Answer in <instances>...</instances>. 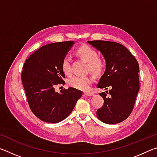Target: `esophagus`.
I'll return each mask as SVG.
<instances>
[{
	"mask_svg": "<svg viewBox=\"0 0 157 157\" xmlns=\"http://www.w3.org/2000/svg\"><path fill=\"white\" fill-rule=\"evenodd\" d=\"M84 94V95H87V96H92V95H94V93L91 91H85Z\"/></svg>",
	"mask_w": 157,
	"mask_h": 157,
	"instance_id": "esophagus-1",
	"label": "esophagus"
}]
</instances>
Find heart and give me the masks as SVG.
Instances as JSON below:
<instances>
[{
  "mask_svg": "<svg viewBox=\"0 0 157 157\" xmlns=\"http://www.w3.org/2000/svg\"><path fill=\"white\" fill-rule=\"evenodd\" d=\"M76 54L79 57L88 62L87 69L95 75H100L105 67V62L98 57V53L94 48L88 46L83 45L79 46L76 50ZM62 69L66 75L71 73V57L68 55L63 58L62 61ZM93 82V78L88 75H73L68 79V86L79 90H86Z\"/></svg>",
  "mask_w": 157,
  "mask_h": 157,
  "instance_id": "heart-1",
  "label": "heart"
}]
</instances>
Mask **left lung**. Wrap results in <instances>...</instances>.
<instances>
[{
	"instance_id": "obj_1",
	"label": "left lung",
	"mask_w": 157,
	"mask_h": 157,
	"mask_svg": "<svg viewBox=\"0 0 157 157\" xmlns=\"http://www.w3.org/2000/svg\"><path fill=\"white\" fill-rule=\"evenodd\" d=\"M88 43L100 50L106 61V70L97 87L109 89L99 94L104 105L97 110V117L107 124L121 123L131 114L139 91V63L125 47L116 42L96 40Z\"/></svg>"
}]
</instances>
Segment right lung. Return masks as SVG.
I'll use <instances>...</instances> for the list:
<instances>
[{
    "mask_svg": "<svg viewBox=\"0 0 157 157\" xmlns=\"http://www.w3.org/2000/svg\"><path fill=\"white\" fill-rule=\"evenodd\" d=\"M74 41L45 45L34 51L23 66L21 79L31 111L37 118L57 123L67 118L81 98L82 92L69 87L55 91L57 84H64L62 61Z\"/></svg>",
    "mask_w": 157,
    "mask_h": 157,
    "instance_id": "obj_1",
    "label": "right lung"
}]
</instances>
